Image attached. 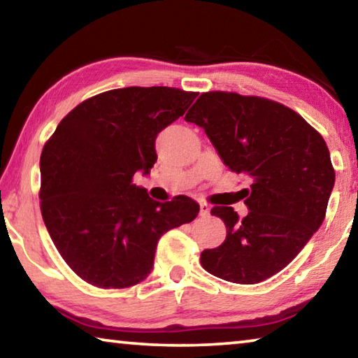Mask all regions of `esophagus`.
Listing matches in <instances>:
<instances>
[{
    "label": "esophagus",
    "mask_w": 358,
    "mask_h": 358,
    "mask_svg": "<svg viewBox=\"0 0 358 358\" xmlns=\"http://www.w3.org/2000/svg\"><path fill=\"white\" fill-rule=\"evenodd\" d=\"M199 207H201V217H207V215H210V206L207 202H199Z\"/></svg>",
    "instance_id": "34e87169"
}]
</instances>
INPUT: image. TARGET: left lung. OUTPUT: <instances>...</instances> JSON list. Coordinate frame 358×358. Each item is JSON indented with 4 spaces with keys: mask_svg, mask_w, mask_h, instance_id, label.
<instances>
[{
    "mask_svg": "<svg viewBox=\"0 0 358 358\" xmlns=\"http://www.w3.org/2000/svg\"><path fill=\"white\" fill-rule=\"evenodd\" d=\"M185 119L203 129L224 166L247 177L250 212L213 207L228 236L203 250V269L250 285L282 271L325 220L334 186L330 151L322 135L290 108L234 92L202 94Z\"/></svg>",
    "mask_w": 358,
    "mask_h": 358,
    "instance_id": "obj_1",
    "label": "left lung"
}]
</instances>
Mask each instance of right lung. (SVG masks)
<instances>
[{
	"label": "right lung",
	"mask_w": 358,
	"mask_h": 358,
	"mask_svg": "<svg viewBox=\"0 0 358 358\" xmlns=\"http://www.w3.org/2000/svg\"><path fill=\"white\" fill-rule=\"evenodd\" d=\"M196 97L161 86L108 90L68 113L44 145V224L65 263L90 285L127 288L145 280L162 234L199 213L188 196L157 202L132 183L157 161V134Z\"/></svg>",
	"instance_id": "obj_1"
}]
</instances>
